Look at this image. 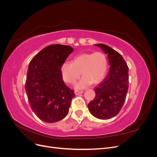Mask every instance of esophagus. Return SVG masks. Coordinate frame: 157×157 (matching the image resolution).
<instances>
[{
	"mask_svg": "<svg viewBox=\"0 0 157 157\" xmlns=\"http://www.w3.org/2000/svg\"><path fill=\"white\" fill-rule=\"evenodd\" d=\"M82 93V91H80V90H75V95H78Z\"/></svg>",
	"mask_w": 157,
	"mask_h": 157,
	"instance_id": "1",
	"label": "esophagus"
}]
</instances>
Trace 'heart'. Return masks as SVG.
Returning <instances> with one entry per match:
<instances>
[{
	"instance_id": "obj_1",
	"label": "heart",
	"mask_w": 157,
	"mask_h": 157,
	"mask_svg": "<svg viewBox=\"0 0 157 157\" xmlns=\"http://www.w3.org/2000/svg\"><path fill=\"white\" fill-rule=\"evenodd\" d=\"M107 70V60L101 52L84 53L76 56L72 63L64 62L61 67V73L64 81L74 84L80 77H83L75 85L76 89H84L92 83L96 84L105 77Z\"/></svg>"
}]
</instances>
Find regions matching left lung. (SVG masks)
Instances as JSON below:
<instances>
[{"label":"left lung","instance_id":"8db88e82","mask_svg":"<svg viewBox=\"0 0 157 157\" xmlns=\"http://www.w3.org/2000/svg\"><path fill=\"white\" fill-rule=\"evenodd\" d=\"M95 45L107 54L110 67L106 77L94 88L96 96L88 107L94 117L110 119L119 113L124 103L128 90V67L122 56L111 47Z\"/></svg>","mask_w":157,"mask_h":157}]
</instances>
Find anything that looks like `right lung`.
<instances>
[{
	"instance_id": "add662e5",
	"label": "right lung",
	"mask_w": 157,
	"mask_h": 157,
	"mask_svg": "<svg viewBox=\"0 0 157 157\" xmlns=\"http://www.w3.org/2000/svg\"><path fill=\"white\" fill-rule=\"evenodd\" d=\"M74 49L69 46L52 44L33 58L28 67L25 91L33 111L48 123L67 115L74 91L64 83L61 67Z\"/></svg>"
}]
</instances>
